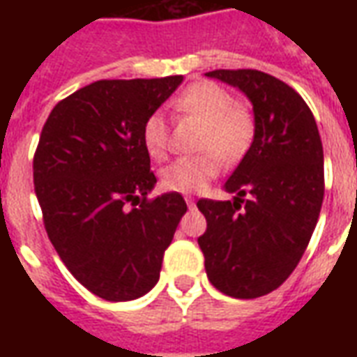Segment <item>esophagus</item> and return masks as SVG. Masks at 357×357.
Here are the masks:
<instances>
[{"label": "esophagus", "instance_id": "obj_1", "mask_svg": "<svg viewBox=\"0 0 357 357\" xmlns=\"http://www.w3.org/2000/svg\"><path fill=\"white\" fill-rule=\"evenodd\" d=\"M185 202H187V206H189V208H193V206H195L193 197H185Z\"/></svg>", "mask_w": 357, "mask_h": 357}]
</instances>
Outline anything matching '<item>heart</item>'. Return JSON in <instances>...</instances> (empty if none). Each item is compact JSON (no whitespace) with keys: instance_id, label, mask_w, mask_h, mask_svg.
<instances>
[{"instance_id":"obj_1","label":"heart","mask_w":357,"mask_h":357,"mask_svg":"<svg viewBox=\"0 0 357 357\" xmlns=\"http://www.w3.org/2000/svg\"><path fill=\"white\" fill-rule=\"evenodd\" d=\"M176 116H193L204 122L199 149L208 151L197 156H179L160 172V183L168 191L195 193L208 185L225 162H237L247 155L255 139L252 112L235 102L233 95L216 82L189 84L172 101ZM143 145L153 160H162L170 149V128L160 112H153L143 124Z\"/></svg>"}]
</instances>
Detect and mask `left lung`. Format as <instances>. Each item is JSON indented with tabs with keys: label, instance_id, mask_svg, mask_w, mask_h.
Segmentation results:
<instances>
[{
	"label": "left lung",
	"instance_id": "obj_1",
	"mask_svg": "<svg viewBox=\"0 0 357 357\" xmlns=\"http://www.w3.org/2000/svg\"><path fill=\"white\" fill-rule=\"evenodd\" d=\"M206 76L247 95L256 130L224 185L235 199L197 202L206 218L199 247L218 291L258 298L287 281L312 239L325 193L321 137L306 101L275 76L250 68Z\"/></svg>",
	"mask_w": 357,
	"mask_h": 357
}]
</instances>
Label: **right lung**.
<instances>
[{
	"mask_svg": "<svg viewBox=\"0 0 357 357\" xmlns=\"http://www.w3.org/2000/svg\"><path fill=\"white\" fill-rule=\"evenodd\" d=\"M181 82H93L57 102L43 126L34 189L45 231L68 271L102 300H135L155 287L187 212L179 193L147 199L156 178L141 137Z\"/></svg>",
	"mask_w": 357,
	"mask_h": 357,
	"instance_id": "right-lung-1",
	"label": "right lung"
}]
</instances>
